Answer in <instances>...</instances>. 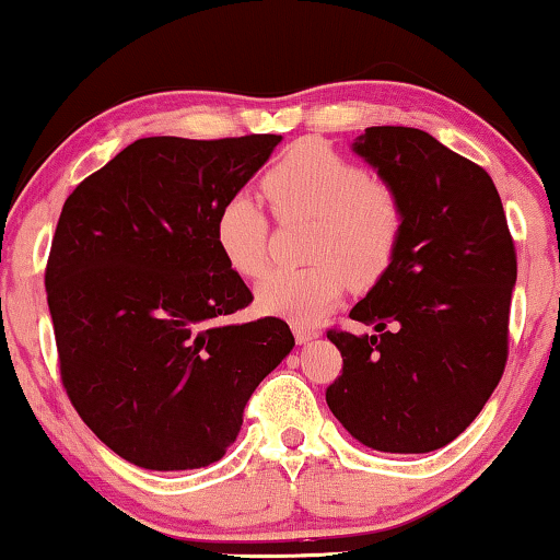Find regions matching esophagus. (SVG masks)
<instances>
[{
    "mask_svg": "<svg viewBox=\"0 0 560 560\" xmlns=\"http://www.w3.org/2000/svg\"><path fill=\"white\" fill-rule=\"evenodd\" d=\"M319 337V331L312 329V327H304V324H294V339L299 345H306V341H312Z\"/></svg>",
    "mask_w": 560,
    "mask_h": 560,
    "instance_id": "obj_1",
    "label": "esophagus"
}]
</instances>
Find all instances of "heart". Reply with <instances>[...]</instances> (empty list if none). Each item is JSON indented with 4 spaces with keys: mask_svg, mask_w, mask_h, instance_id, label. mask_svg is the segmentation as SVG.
<instances>
[{
    "mask_svg": "<svg viewBox=\"0 0 560 560\" xmlns=\"http://www.w3.org/2000/svg\"><path fill=\"white\" fill-rule=\"evenodd\" d=\"M264 194L281 221H312V266L271 271L256 287L264 314L316 324L337 306L345 283L372 287L392 264L402 236L397 196L360 165L319 140L291 145L264 175ZM215 244L233 271L258 277L269 264V219L248 194L229 198L215 215Z\"/></svg>",
    "mask_w": 560,
    "mask_h": 560,
    "instance_id": "b5f03b06",
    "label": "heart"
}]
</instances>
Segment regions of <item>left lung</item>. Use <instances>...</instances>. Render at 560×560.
<instances>
[{
	"label": "left lung",
	"mask_w": 560,
	"mask_h": 560,
	"mask_svg": "<svg viewBox=\"0 0 560 560\" xmlns=\"http://www.w3.org/2000/svg\"><path fill=\"white\" fill-rule=\"evenodd\" d=\"M352 150L402 208L387 271L349 312L374 334L327 331L341 377L327 405L380 453H432L480 415L503 377L518 277L490 175L417 128H366Z\"/></svg>",
	"instance_id": "left-lung-1"
}]
</instances>
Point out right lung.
<instances>
[{"mask_svg": "<svg viewBox=\"0 0 560 560\" xmlns=\"http://www.w3.org/2000/svg\"><path fill=\"white\" fill-rule=\"evenodd\" d=\"M279 143L140 138L65 200L45 273L62 385L122 460H221L248 397L294 349L277 316L226 322L254 296L215 244L221 206Z\"/></svg>", "mask_w": 560, "mask_h": 560, "instance_id": "add662e5", "label": "right lung"}]
</instances>
